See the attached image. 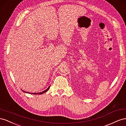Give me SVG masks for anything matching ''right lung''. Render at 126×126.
<instances>
[{
    "mask_svg": "<svg viewBox=\"0 0 126 126\" xmlns=\"http://www.w3.org/2000/svg\"><path fill=\"white\" fill-rule=\"evenodd\" d=\"M49 88H50V85L48 87V88H47V89H46L45 90H44V91H42V92H38V93H30V92H25V91H23V90H22V91L23 92H25V93H30V94H43V93H45V92H47L48 90H49Z\"/></svg>",
    "mask_w": 126,
    "mask_h": 126,
    "instance_id": "right-lung-1",
    "label": "right lung"
}]
</instances>
